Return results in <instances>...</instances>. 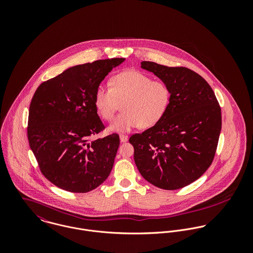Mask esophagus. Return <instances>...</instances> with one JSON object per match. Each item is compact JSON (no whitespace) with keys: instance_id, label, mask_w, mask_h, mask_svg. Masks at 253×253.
I'll return each instance as SVG.
<instances>
[{"instance_id":"1","label":"esophagus","mask_w":253,"mask_h":253,"mask_svg":"<svg viewBox=\"0 0 253 253\" xmlns=\"http://www.w3.org/2000/svg\"><path fill=\"white\" fill-rule=\"evenodd\" d=\"M127 136L126 135H125V134H120V140H121V142H126L127 141Z\"/></svg>"}]
</instances>
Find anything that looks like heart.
<instances>
[{"label":"heart","mask_w":253,"mask_h":253,"mask_svg":"<svg viewBox=\"0 0 253 253\" xmlns=\"http://www.w3.org/2000/svg\"><path fill=\"white\" fill-rule=\"evenodd\" d=\"M171 100L169 86L153 81L139 71H126L115 76L111 86L99 85L94 105L104 120H111L122 102V113L109 125L112 132H126L139 126L151 127L166 115Z\"/></svg>","instance_id":"obj_1"}]
</instances>
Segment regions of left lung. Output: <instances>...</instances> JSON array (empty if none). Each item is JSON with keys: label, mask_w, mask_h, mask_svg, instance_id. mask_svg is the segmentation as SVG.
I'll list each match as a JSON object with an SVG mask.
<instances>
[{"label": "left lung", "mask_w": 253, "mask_h": 253, "mask_svg": "<svg viewBox=\"0 0 253 253\" xmlns=\"http://www.w3.org/2000/svg\"><path fill=\"white\" fill-rule=\"evenodd\" d=\"M171 91L165 117L130 136L135 165L156 187L177 190L200 178L211 165L221 131V108L208 82L185 67L142 61Z\"/></svg>", "instance_id": "obj_1"}]
</instances>
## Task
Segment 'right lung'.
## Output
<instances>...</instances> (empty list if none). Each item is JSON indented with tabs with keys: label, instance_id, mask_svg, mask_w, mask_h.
Returning <instances> with one entry per match:
<instances>
[{
	"label": "right lung",
	"instance_id": "obj_1",
	"mask_svg": "<svg viewBox=\"0 0 253 253\" xmlns=\"http://www.w3.org/2000/svg\"><path fill=\"white\" fill-rule=\"evenodd\" d=\"M125 58L73 66L43 82L30 103L27 135L42 173L72 193H86L107 179L120 146L113 133L89 142L104 129L94 95L100 83Z\"/></svg>",
	"mask_w": 253,
	"mask_h": 253
}]
</instances>
